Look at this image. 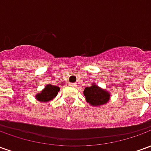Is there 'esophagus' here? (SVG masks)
I'll use <instances>...</instances> for the list:
<instances>
[{"mask_svg":"<svg viewBox=\"0 0 151 151\" xmlns=\"http://www.w3.org/2000/svg\"><path fill=\"white\" fill-rule=\"evenodd\" d=\"M71 86H76V83H70Z\"/></svg>","mask_w":151,"mask_h":151,"instance_id":"34e87169","label":"esophagus"}]
</instances>
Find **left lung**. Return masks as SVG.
I'll return each instance as SVG.
<instances>
[{"label":"left lung","instance_id":"obj_1","mask_svg":"<svg viewBox=\"0 0 151 151\" xmlns=\"http://www.w3.org/2000/svg\"><path fill=\"white\" fill-rule=\"evenodd\" d=\"M83 94L85 95L86 102L95 107L105 104L110 99L109 91H106L95 84H93L90 87H86Z\"/></svg>","mask_w":151,"mask_h":151}]
</instances>
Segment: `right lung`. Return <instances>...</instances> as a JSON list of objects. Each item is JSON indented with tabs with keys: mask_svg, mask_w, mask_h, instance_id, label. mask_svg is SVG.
<instances>
[{
	"mask_svg": "<svg viewBox=\"0 0 151 151\" xmlns=\"http://www.w3.org/2000/svg\"><path fill=\"white\" fill-rule=\"evenodd\" d=\"M59 91V86L48 84L45 86V87L42 91L35 95V98L40 102H48L50 100H52L56 97Z\"/></svg>",
	"mask_w": 151,
	"mask_h": 151,
	"instance_id": "add662e5",
	"label": "right lung"
}]
</instances>
